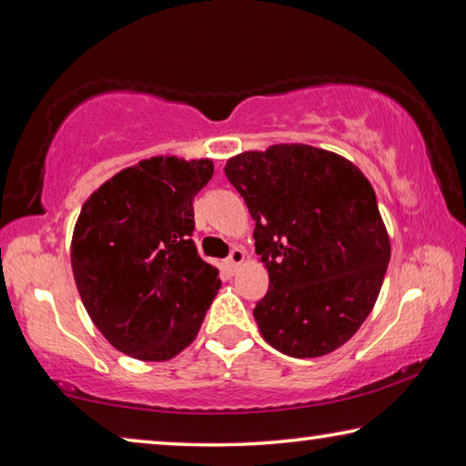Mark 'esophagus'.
<instances>
[{
    "label": "esophagus",
    "mask_w": 466,
    "mask_h": 466,
    "mask_svg": "<svg viewBox=\"0 0 466 466\" xmlns=\"http://www.w3.org/2000/svg\"><path fill=\"white\" fill-rule=\"evenodd\" d=\"M244 261V250L242 248H238V247H236V248H232V252H230V257H228V269H230V271H236V267H238L240 263Z\"/></svg>",
    "instance_id": "34e87169"
}]
</instances>
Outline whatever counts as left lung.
<instances>
[{
  "label": "left lung",
  "instance_id": "obj_1",
  "mask_svg": "<svg viewBox=\"0 0 466 466\" xmlns=\"http://www.w3.org/2000/svg\"><path fill=\"white\" fill-rule=\"evenodd\" d=\"M255 219L269 291L255 320L291 358H319L356 335L380 294L390 242L361 170L327 149L271 146L226 162Z\"/></svg>",
  "mask_w": 466,
  "mask_h": 466
}]
</instances>
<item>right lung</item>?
I'll return each mask as SVG.
<instances>
[{
    "mask_svg": "<svg viewBox=\"0 0 466 466\" xmlns=\"http://www.w3.org/2000/svg\"><path fill=\"white\" fill-rule=\"evenodd\" d=\"M211 160L157 156L125 168L84 203L72 269L106 341L144 361H167L193 343L222 281L193 242V199Z\"/></svg>",
    "mask_w": 466,
    "mask_h": 466,
    "instance_id": "obj_1",
    "label": "right lung"
}]
</instances>
